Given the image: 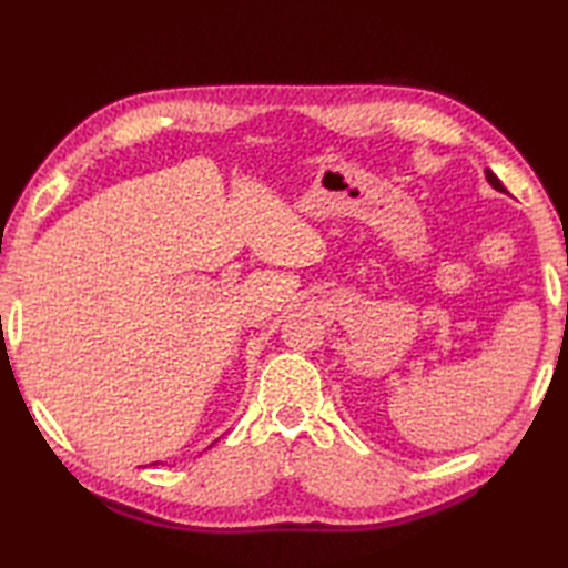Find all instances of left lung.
Returning a JSON list of instances; mask_svg holds the SVG:
<instances>
[{
	"mask_svg": "<svg viewBox=\"0 0 568 568\" xmlns=\"http://www.w3.org/2000/svg\"><path fill=\"white\" fill-rule=\"evenodd\" d=\"M486 180H488V183H490L493 187H496L498 192H508V190H505V185L500 183V180H498V175L490 171V168H486Z\"/></svg>",
	"mask_w": 568,
	"mask_h": 568,
	"instance_id": "obj_1",
	"label": "left lung"
}]
</instances>
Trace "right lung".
<instances>
[{
  "instance_id": "obj_1",
  "label": "right lung",
  "mask_w": 568,
  "mask_h": 568,
  "mask_svg": "<svg viewBox=\"0 0 568 568\" xmlns=\"http://www.w3.org/2000/svg\"><path fill=\"white\" fill-rule=\"evenodd\" d=\"M155 464H159V462H155Z\"/></svg>"
}]
</instances>
